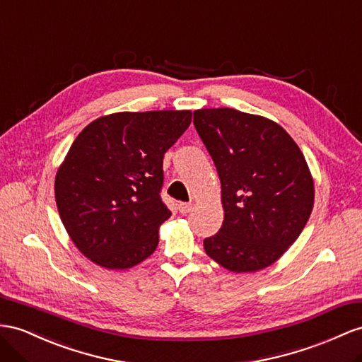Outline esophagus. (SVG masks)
I'll return each instance as SVG.
<instances>
[{
  "mask_svg": "<svg viewBox=\"0 0 362 362\" xmlns=\"http://www.w3.org/2000/svg\"><path fill=\"white\" fill-rule=\"evenodd\" d=\"M191 209H192L191 203H180V205H179V211L182 212V214H188Z\"/></svg>",
  "mask_w": 362,
  "mask_h": 362,
  "instance_id": "obj_1",
  "label": "esophagus"
}]
</instances>
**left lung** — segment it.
<instances>
[{
	"instance_id": "obj_1",
	"label": "left lung",
	"mask_w": 362,
	"mask_h": 362,
	"mask_svg": "<svg viewBox=\"0 0 362 362\" xmlns=\"http://www.w3.org/2000/svg\"><path fill=\"white\" fill-rule=\"evenodd\" d=\"M194 125L221 183L225 218L205 238L212 260L230 272H257L289 249L310 217L315 187L293 139L274 120L234 108L194 111Z\"/></svg>"
}]
</instances>
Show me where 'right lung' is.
I'll return each mask as SVG.
<instances>
[{
	"instance_id": "1",
	"label": "right lung",
	"mask_w": 362,
	"mask_h": 362,
	"mask_svg": "<svg viewBox=\"0 0 362 362\" xmlns=\"http://www.w3.org/2000/svg\"><path fill=\"white\" fill-rule=\"evenodd\" d=\"M189 110L120 111L90 122L54 177L62 225L79 252L105 269L150 257L171 212L160 200L163 154L191 124Z\"/></svg>"
}]
</instances>
